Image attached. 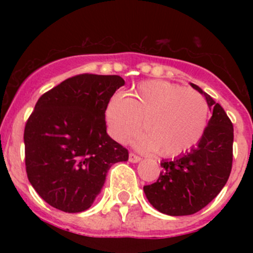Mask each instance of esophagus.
<instances>
[{
	"instance_id": "obj_1",
	"label": "esophagus",
	"mask_w": 253,
	"mask_h": 253,
	"mask_svg": "<svg viewBox=\"0 0 253 253\" xmlns=\"http://www.w3.org/2000/svg\"><path fill=\"white\" fill-rule=\"evenodd\" d=\"M128 159H129V162L130 163H138V162H140L141 161V158L139 156H136V155H134V153H132L130 152L129 153V156H128Z\"/></svg>"
}]
</instances>
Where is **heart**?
<instances>
[{
  "mask_svg": "<svg viewBox=\"0 0 253 253\" xmlns=\"http://www.w3.org/2000/svg\"><path fill=\"white\" fill-rule=\"evenodd\" d=\"M106 118L113 138L126 143L140 128L134 145L145 152L176 157L201 140L208 123V104L200 92L167 81H147L130 90L128 97L114 95Z\"/></svg>",
  "mask_w": 253,
  "mask_h": 253,
  "instance_id": "heart-1",
  "label": "heart"
}]
</instances>
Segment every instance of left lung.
<instances>
[{"label":"left lung","mask_w":253,"mask_h":253,"mask_svg":"<svg viewBox=\"0 0 253 253\" xmlns=\"http://www.w3.org/2000/svg\"><path fill=\"white\" fill-rule=\"evenodd\" d=\"M205 95L213 112L201 140L189 152L163 161L157 182L145 185L147 200L157 211L171 216L191 215L215 199L227 182L233 161V125L219 103Z\"/></svg>","instance_id":"obj_1"}]
</instances>
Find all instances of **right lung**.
Segmentation results:
<instances>
[{"mask_svg":"<svg viewBox=\"0 0 253 253\" xmlns=\"http://www.w3.org/2000/svg\"><path fill=\"white\" fill-rule=\"evenodd\" d=\"M125 81L83 74L42 95L25 126L28 181L42 200L66 213L86 211L113 164L128 151L107 134L106 109Z\"/></svg>","mask_w":253,"mask_h":253,"instance_id":"right-lung-1","label":"right lung"}]
</instances>
